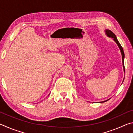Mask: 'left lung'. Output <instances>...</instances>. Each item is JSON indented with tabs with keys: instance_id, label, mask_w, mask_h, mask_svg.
<instances>
[{
	"instance_id": "8db88e82",
	"label": "left lung",
	"mask_w": 133,
	"mask_h": 133,
	"mask_svg": "<svg viewBox=\"0 0 133 133\" xmlns=\"http://www.w3.org/2000/svg\"><path fill=\"white\" fill-rule=\"evenodd\" d=\"M105 33H106V35L110 37H112L113 38V39L114 41L116 42V43L117 44L118 46L119 47V48L120 49L121 55H122V60H123V67H124V71H125V67H124V53L123 51V49L122 48V46H121V44H120V43L118 41L117 39L116 36L114 35V33L111 31L110 30H105Z\"/></svg>"
}]
</instances>
